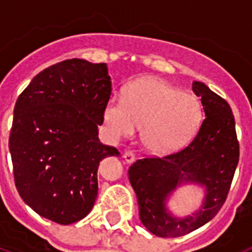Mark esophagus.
Masks as SVG:
<instances>
[{
    "mask_svg": "<svg viewBox=\"0 0 252 252\" xmlns=\"http://www.w3.org/2000/svg\"><path fill=\"white\" fill-rule=\"evenodd\" d=\"M124 159H125V161H126V162H132L133 160H135V154H133L132 151H130V150L125 151Z\"/></svg>",
    "mask_w": 252,
    "mask_h": 252,
    "instance_id": "esophagus-1",
    "label": "esophagus"
}]
</instances>
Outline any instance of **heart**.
<instances>
[{"label": "heart", "mask_w": 252, "mask_h": 252, "mask_svg": "<svg viewBox=\"0 0 252 252\" xmlns=\"http://www.w3.org/2000/svg\"><path fill=\"white\" fill-rule=\"evenodd\" d=\"M203 108L199 99L160 78L131 82L124 97H112L103 108V126L112 139L131 137L142 128L141 141L155 154L177 150L194 135Z\"/></svg>", "instance_id": "heart-1"}]
</instances>
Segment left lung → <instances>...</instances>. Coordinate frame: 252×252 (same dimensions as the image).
<instances>
[{"label":"left lung","instance_id":"1","mask_svg":"<svg viewBox=\"0 0 252 252\" xmlns=\"http://www.w3.org/2000/svg\"><path fill=\"white\" fill-rule=\"evenodd\" d=\"M192 88L201 97L206 116L194 137L175 153L139 159L128 169L140 220L159 237L183 236L211 221L226 201L239 164L240 146L230 104L202 82H193ZM186 183L204 186L206 194L197 213L178 219L168 212L166 202Z\"/></svg>","mask_w":252,"mask_h":252}]
</instances>
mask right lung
Listing matches in <instances>:
<instances>
[{"instance_id":"add662e5","label":"right lung","mask_w":252,"mask_h":252,"mask_svg":"<svg viewBox=\"0 0 252 252\" xmlns=\"http://www.w3.org/2000/svg\"><path fill=\"white\" fill-rule=\"evenodd\" d=\"M111 91L107 64L69 59L35 75L19 95L8 140L15 186L41 217L70 224L91 212L99 161L120 154L98 139Z\"/></svg>"}]
</instances>
